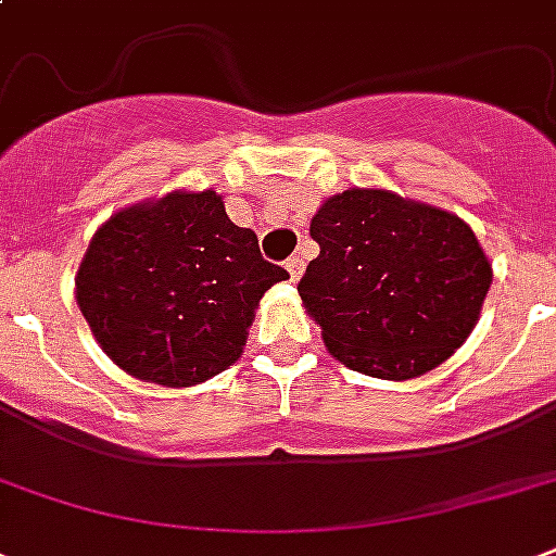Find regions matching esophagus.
I'll list each match as a JSON object with an SVG mask.
<instances>
[{
	"label": "esophagus",
	"mask_w": 556,
	"mask_h": 556,
	"mask_svg": "<svg viewBox=\"0 0 556 556\" xmlns=\"http://www.w3.org/2000/svg\"><path fill=\"white\" fill-rule=\"evenodd\" d=\"M286 268H288V274H291V279H300V274H303V268H305V262L300 260V256H291V260L286 262Z\"/></svg>",
	"instance_id": "34e87169"
}]
</instances>
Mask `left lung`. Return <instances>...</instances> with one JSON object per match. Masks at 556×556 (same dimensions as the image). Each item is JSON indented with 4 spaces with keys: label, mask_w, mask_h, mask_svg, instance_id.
I'll list each match as a JSON object with an SVG mask.
<instances>
[{
    "label": "left lung",
    "mask_w": 556,
    "mask_h": 556,
    "mask_svg": "<svg viewBox=\"0 0 556 556\" xmlns=\"http://www.w3.org/2000/svg\"><path fill=\"white\" fill-rule=\"evenodd\" d=\"M312 239L320 256L296 291L349 369L418 378L473 331L493 274L453 213L387 190H346L317 210Z\"/></svg>",
    "instance_id": "obj_1"
}]
</instances>
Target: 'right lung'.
<instances>
[{"mask_svg":"<svg viewBox=\"0 0 556 556\" xmlns=\"http://www.w3.org/2000/svg\"><path fill=\"white\" fill-rule=\"evenodd\" d=\"M288 270L260 253L213 190L173 192L117 213L91 239L77 303L117 366L192 387L242 355L253 308Z\"/></svg>","mask_w":556,"mask_h":556,"instance_id":"1","label":"right lung"}]
</instances>
